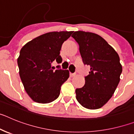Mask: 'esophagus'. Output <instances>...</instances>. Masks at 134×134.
<instances>
[{
  "instance_id": "1",
  "label": "esophagus",
  "mask_w": 134,
  "mask_h": 134,
  "mask_svg": "<svg viewBox=\"0 0 134 134\" xmlns=\"http://www.w3.org/2000/svg\"><path fill=\"white\" fill-rule=\"evenodd\" d=\"M70 75L71 77H73V76H76V73H70Z\"/></svg>"
}]
</instances>
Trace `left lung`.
<instances>
[{
  "instance_id": "obj_1",
  "label": "left lung",
  "mask_w": 134,
  "mask_h": 134,
  "mask_svg": "<svg viewBox=\"0 0 134 134\" xmlns=\"http://www.w3.org/2000/svg\"><path fill=\"white\" fill-rule=\"evenodd\" d=\"M72 37L79 43L84 64L91 68L85 85L76 89V98L85 108L99 109L111 99L120 80L122 66L119 55L97 34L79 31Z\"/></svg>"
}]
</instances>
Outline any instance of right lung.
I'll list each match as a JSON object with an SVG mask.
<instances>
[{
	"label": "right lung",
	"instance_id": "add662e5",
	"mask_svg": "<svg viewBox=\"0 0 134 134\" xmlns=\"http://www.w3.org/2000/svg\"><path fill=\"white\" fill-rule=\"evenodd\" d=\"M72 33H47L21 48L17 59L20 78L28 95L35 102L49 103L55 100L60 95L61 86L69 78L68 70H54L51 64L54 61L58 64L62 62L60 55L62 46Z\"/></svg>",
	"mask_w": 134,
	"mask_h": 134
}]
</instances>
